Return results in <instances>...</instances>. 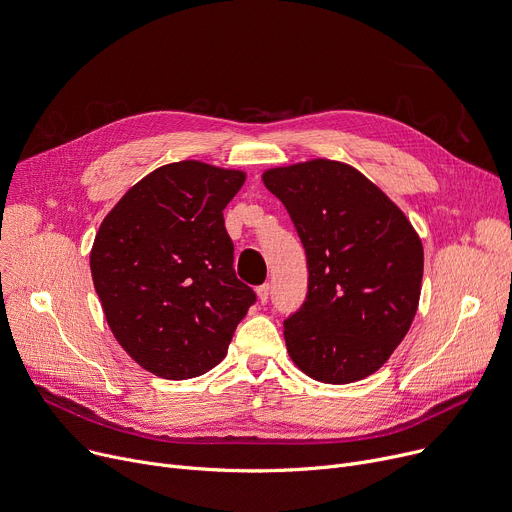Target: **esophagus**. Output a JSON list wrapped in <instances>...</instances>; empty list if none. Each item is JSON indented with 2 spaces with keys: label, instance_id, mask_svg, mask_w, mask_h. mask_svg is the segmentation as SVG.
<instances>
[{
  "label": "esophagus",
  "instance_id": "1",
  "mask_svg": "<svg viewBox=\"0 0 512 512\" xmlns=\"http://www.w3.org/2000/svg\"><path fill=\"white\" fill-rule=\"evenodd\" d=\"M257 298L261 304H265L269 300V284H263L257 288Z\"/></svg>",
  "mask_w": 512,
  "mask_h": 512
}]
</instances>
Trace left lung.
I'll list each match as a JSON object with an SVG mask.
<instances>
[{
    "mask_svg": "<svg viewBox=\"0 0 512 512\" xmlns=\"http://www.w3.org/2000/svg\"><path fill=\"white\" fill-rule=\"evenodd\" d=\"M261 179L290 212L308 261L306 302L284 320L292 361L324 384L376 374L421 300V237L374 181L343 161L271 167Z\"/></svg>",
    "mask_w": 512,
    "mask_h": 512,
    "instance_id": "left-lung-1",
    "label": "left lung"
}]
</instances>
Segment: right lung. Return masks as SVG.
I'll return each mask as SVG.
<instances>
[{
  "label": "right lung",
  "instance_id": "add662e5",
  "mask_svg": "<svg viewBox=\"0 0 512 512\" xmlns=\"http://www.w3.org/2000/svg\"><path fill=\"white\" fill-rule=\"evenodd\" d=\"M247 173L204 161L163 165L102 220L89 267L108 327L151 374L188 380L218 365L255 294L232 269L222 210Z\"/></svg>",
  "mask_w": 512,
  "mask_h": 512
}]
</instances>
